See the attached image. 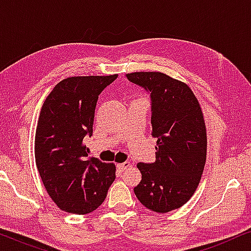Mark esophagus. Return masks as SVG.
Returning <instances> with one entry per match:
<instances>
[{
  "instance_id": "34e87169",
  "label": "esophagus",
  "mask_w": 251,
  "mask_h": 251,
  "mask_svg": "<svg viewBox=\"0 0 251 251\" xmlns=\"http://www.w3.org/2000/svg\"><path fill=\"white\" fill-rule=\"evenodd\" d=\"M129 166H130V162H128V161H126V162L118 164V168H119L120 170H125V169H126V168H128Z\"/></svg>"
}]
</instances>
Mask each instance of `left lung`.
Here are the masks:
<instances>
[{
  "mask_svg": "<svg viewBox=\"0 0 251 251\" xmlns=\"http://www.w3.org/2000/svg\"><path fill=\"white\" fill-rule=\"evenodd\" d=\"M151 98L155 162L137 164L142 180L133 188L140 203L156 212L180 208L200 183L207 155V132L198 99L183 82L160 72L126 74Z\"/></svg>",
  "mask_w": 251,
  "mask_h": 251,
  "instance_id": "1",
  "label": "left lung"
}]
</instances>
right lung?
Returning <instances> with one entry per match:
<instances>
[{
  "label": "right lung",
  "instance_id": "add662e5",
  "mask_svg": "<svg viewBox=\"0 0 251 251\" xmlns=\"http://www.w3.org/2000/svg\"><path fill=\"white\" fill-rule=\"evenodd\" d=\"M73 76L60 81L41 109L35 135V160L51 199L61 210L88 214L104 202L115 179V166L97 157L85 160V137L92 136L99 95L116 80Z\"/></svg>",
  "mask_w": 251,
  "mask_h": 251
}]
</instances>
